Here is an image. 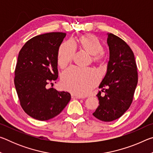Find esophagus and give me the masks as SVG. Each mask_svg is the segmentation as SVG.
Returning <instances> with one entry per match:
<instances>
[{"label": "esophagus", "mask_w": 153, "mask_h": 153, "mask_svg": "<svg viewBox=\"0 0 153 153\" xmlns=\"http://www.w3.org/2000/svg\"><path fill=\"white\" fill-rule=\"evenodd\" d=\"M71 98H84L83 97H80V96H78V95H76V94H71Z\"/></svg>", "instance_id": "34e87169"}]
</instances>
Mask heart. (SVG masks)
Instances as JSON below:
<instances>
[{
    "instance_id": "heart-1",
    "label": "heart",
    "mask_w": 153,
    "mask_h": 153,
    "mask_svg": "<svg viewBox=\"0 0 153 153\" xmlns=\"http://www.w3.org/2000/svg\"><path fill=\"white\" fill-rule=\"evenodd\" d=\"M79 47L92 56L94 63L100 66L107 65V57L103 54L105 46L99 38L94 35L86 34L78 40ZM76 51V44L68 40L61 44L59 48L57 63L61 68H65L71 63ZM98 81L97 74L92 69H80L71 67L61 76V84L65 89L77 95L88 93Z\"/></svg>"
}]
</instances>
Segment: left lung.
Listing matches in <instances>:
<instances>
[{
  "instance_id": "left-lung-1",
  "label": "left lung",
  "mask_w": 153,
  "mask_h": 153,
  "mask_svg": "<svg viewBox=\"0 0 153 153\" xmlns=\"http://www.w3.org/2000/svg\"><path fill=\"white\" fill-rule=\"evenodd\" d=\"M109 61L107 71L97 95L99 106L93 113L102 121H112L122 116L132 102L138 84V71L132 50L125 41L111 33H107Z\"/></svg>"
}]
</instances>
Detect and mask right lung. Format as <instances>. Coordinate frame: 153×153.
Wrapping results in <instances>:
<instances>
[{
    "instance_id": "obj_1",
    "label": "right lung",
    "mask_w": 153,
    "mask_h": 153,
    "mask_svg": "<svg viewBox=\"0 0 153 153\" xmlns=\"http://www.w3.org/2000/svg\"><path fill=\"white\" fill-rule=\"evenodd\" d=\"M65 36L63 32L36 36L27 41L19 51L15 86L22 108L37 120L55 117L71 99L69 92L48 88L58 77V51Z\"/></svg>"
}]
</instances>
